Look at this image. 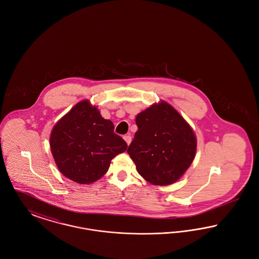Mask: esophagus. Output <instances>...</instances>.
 Here are the masks:
<instances>
[{"label":"esophagus","instance_id":"34e87169","mask_svg":"<svg viewBox=\"0 0 259 259\" xmlns=\"http://www.w3.org/2000/svg\"><path fill=\"white\" fill-rule=\"evenodd\" d=\"M123 139L124 141L127 143V145H128V146L131 144V142H132V138H131V136H124Z\"/></svg>","mask_w":259,"mask_h":259}]
</instances>
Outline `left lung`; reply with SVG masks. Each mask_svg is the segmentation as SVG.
Segmentation results:
<instances>
[{
  "label": "left lung",
  "mask_w": 259,
  "mask_h": 259,
  "mask_svg": "<svg viewBox=\"0 0 259 259\" xmlns=\"http://www.w3.org/2000/svg\"><path fill=\"white\" fill-rule=\"evenodd\" d=\"M138 131L127 149L138 172L149 184L178 182L194 160L197 139L170 104L155 103L136 116Z\"/></svg>",
  "instance_id": "1"
}]
</instances>
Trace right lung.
Wrapping results in <instances>:
<instances>
[{
  "label": "right lung",
  "instance_id": "1",
  "mask_svg": "<svg viewBox=\"0 0 259 259\" xmlns=\"http://www.w3.org/2000/svg\"><path fill=\"white\" fill-rule=\"evenodd\" d=\"M114 125L96 106L82 100L54 125L50 149L59 171L74 183L90 185L108 172L114 156L127 144L114 134Z\"/></svg>",
  "mask_w": 259,
  "mask_h": 259
}]
</instances>
